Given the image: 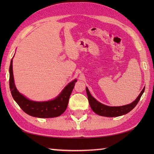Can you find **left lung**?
Here are the masks:
<instances>
[{
  "label": "left lung",
  "instance_id": "8db88e82",
  "mask_svg": "<svg viewBox=\"0 0 154 154\" xmlns=\"http://www.w3.org/2000/svg\"><path fill=\"white\" fill-rule=\"evenodd\" d=\"M144 90L145 87L142 89L138 97L136 98V99L132 103L127 104V105L121 106H109L104 105V104H103L102 103H99V101H97L94 98L92 97V95H91L89 89H88V88H86L88 100H89L91 109H92V110L94 112L99 114V115L107 117L119 116L128 113L130 111H131L136 106V104H138L140 98H141L142 95V94L144 92Z\"/></svg>",
  "mask_w": 154,
  "mask_h": 154
}]
</instances>
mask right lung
<instances>
[{"label": "right lung", "mask_w": 154, "mask_h": 154, "mask_svg": "<svg viewBox=\"0 0 154 154\" xmlns=\"http://www.w3.org/2000/svg\"><path fill=\"white\" fill-rule=\"evenodd\" d=\"M10 89L13 99L19 106L26 114L38 118H53L60 116L66 110L69 99L73 91L77 80L69 83L61 94L55 99L47 102H35L28 99L16 89L14 82L12 71V59L9 68Z\"/></svg>", "instance_id": "add662e5"}]
</instances>
